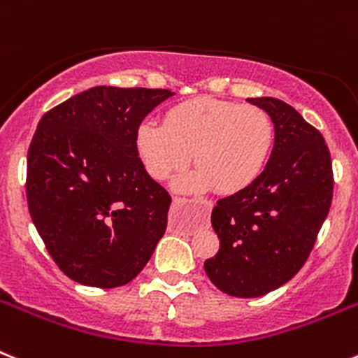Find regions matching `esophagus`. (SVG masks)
Returning a JSON list of instances; mask_svg holds the SVG:
<instances>
[{
    "label": "esophagus",
    "instance_id": "1",
    "mask_svg": "<svg viewBox=\"0 0 358 358\" xmlns=\"http://www.w3.org/2000/svg\"><path fill=\"white\" fill-rule=\"evenodd\" d=\"M188 202H192V201H188V199H185V197H173V206H185V204H188ZM199 202H201L202 210L206 211V213H210L211 208H213V204H211L210 201H204V199H202V201H199ZM189 231H192V229H189Z\"/></svg>",
    "mask_w": 358,
    "mask_h": 358
}]
</instances>
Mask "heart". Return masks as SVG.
<instances>
[{"label": "heart", "instance_id": "1", "mask_svg": "<svg viewBox=\"0 0 358 358\" xmlns=\"http://www.w3.org/2000/svg\"><path fill=\"white\" fill-rule=\"evenodd\" d=\"M273 143V120L264 109L213 96L172 107L163 125L143 122L136 129L138 156L156 181L186 169L194 154L199 169L173 182L181 192L238 194L262 176Z\"/></svg>", "mask_w": 358, "mask_h": 358}]
</instances>
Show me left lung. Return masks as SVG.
Wrapping results in <instances>:
<instances>
[{
    "mask_svg": "<svg viewBox=\"0 0 358 358\" xmlns=\"http://www.w3.org/2000/svg\"><path fill=\"white\" fill-rule=\"evenodd\" d=\"M274 123V147L249 188L217 201L211 226L218 252L204 262L215 287L260 297L285 285L305 265L331 206L330 150L315 127L278 98H248Z\"/></svg>",
    "mask_w": 358,
    "mask_h": 358,
    "instance_id": "1",
    "label": "left lung"
}]
</instances>
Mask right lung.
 <instances>
[{
	"mask_svg": "<svg viewBox=\"0 0 358 358\" xmlns=\"http://www.w3.org/2000/svg\"><path fill=\"white\" fill-rule=\"evenodd\" d=\"M169 90L96 85L41 118L27 159V201L59 268L115 289L134 280L166 229L169 192L136 150V129Z\"/></svg>",
	"mask_w": 358,
	"mask_h": 358,
	"instance_id": "right-lung-1",
	"label": "right lung"
}]
</instances>
